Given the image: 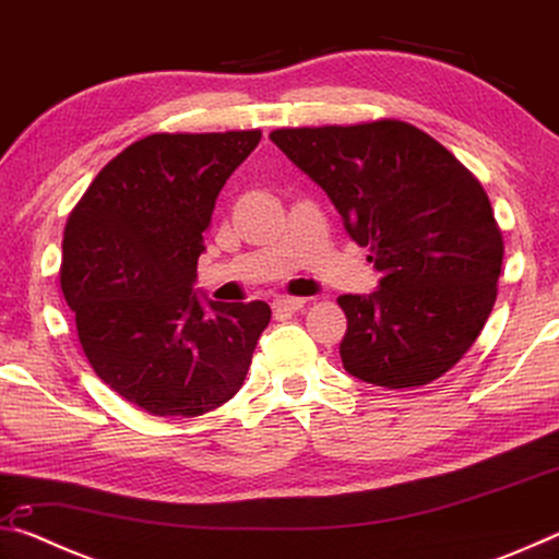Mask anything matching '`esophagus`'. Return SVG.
<instances>
[{"label": "esophagus", "mask_w": 559, "mask_h": 559, "mask_svg": "<svg viewBox=\"0 0 559 559\" xmlns=\"http://www.w3.org/2000/svg\"><path fill=\"white\" fill-rule=\"evenodd\" d=\"M306 306V300L302 298H288V296H281L273 300V310H276L278 316H288V313H298V310Z\"/></svg>", "instance_id": "esophagus-1"}]
</instances>
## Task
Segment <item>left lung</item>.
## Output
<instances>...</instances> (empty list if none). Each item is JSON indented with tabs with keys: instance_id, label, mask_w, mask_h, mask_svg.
<instances>
[{
	"instance_id": "left-lung-1",
	"label": "left lung",
	"mask_w": 559,
	"mask_h": 559,
	"mask_svg": "<svg viewBox=\"0 0 559 559\" xmlns=\"http://www.w3.org/2000/svg\"><path fill=\"white\" fill-rule=\"evenodd\" d=\"M269 138L330 197L380 271L370 296L337 298L345 370L386 390L449 372L484 330L503 266V236L478 179L402 120L281 128Z\"/></svg>"
}]
</instances>
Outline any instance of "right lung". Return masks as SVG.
<instances>
[{
  "label": "right lung",
  "instance_id": "obj_1",
  "mask_svg": "<svg viewBox=\"0 0 559 559\" xmlns=\"http://www.w3.org/2000/svg\"><path fill=\"white\" fill-rule=\"evenodd\" d=\"M259 140L261 130L147 135L100 169L66 222L61 290L83 353L147 414L229 402L269 325L263 300L194 290L216 197Z\"/></svg>",
  "mask_w": 559,
  "mask_h": 559
}]
</instances>
